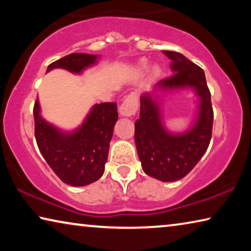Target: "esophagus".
<instances>
[{
    "label": "esophagus",
    "mask_w": 251,
    "mask_h": 251,
    "mask_svg": "<svg viewBox=\"0 0 251 251\" xmlns=\"http://www.w3.org/2000/svg\"><path fill=\"white\" fill-rule=\"evenodd\" d=\"M138 108V100L137 95L135 93H130L128 96L123 101V104L120 107V113L122 116L124 117H130L131 115H135Z\"/></svg>",
    "instance_id": "esophagus-1"
}]
</instances>
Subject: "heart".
<instances>
[{
    "instance_id": "b5f03b06",
    "label": "heart",
    "mask_w": 251,
    "mask_h": 251,
    "mask_svg": "<svg viewBox=\"0 0 251 251\" xmlns=\"http://www.w3.org/2000/svg\"><path fill=\"white\" fill-rule=\"evenodd\" d=\"M147 66H148L147 59L143 58V59H141V61L138 62L137 69H138L139 71H144V70L147 69ZM160 75H161V67H160V65H158V64H154V65H152V66L151 67V70H150V77H151V79H156V78H158Z\"/></svg>"
}]
</instances>
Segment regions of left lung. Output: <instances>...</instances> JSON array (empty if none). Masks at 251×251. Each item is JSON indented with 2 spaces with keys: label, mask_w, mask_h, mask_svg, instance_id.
Returning a JSON list of instances; mask_svg holds the SVG:
<instances>
[{
  "label": "left lung",
  "mask_w": 251,
  "mask_h": 251,
  "mask_svg": "<svg viewBox=\"0 0 251 251\" xmlns=\"http://www.w3.org/2000/svg\"><path fill=\"white\" fill-rule=\"evenodd\" d=\"M171 59L173 75L159 80L141 96V113L135 122V144L143 171L168 182L181 179L196 166L211 139L214 113L203 71L180 53L163 50ZM190 88L198 96L195 121L182 133L169 132L163 124L161 94Z\"/></svg>",
  "instance_id": "8db88e82"
}]
</instances>
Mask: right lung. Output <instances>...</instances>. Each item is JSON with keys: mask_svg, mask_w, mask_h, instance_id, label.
I'll return each instance as SVG.
<instances>
[{"mask_svg": "<svg viewBox=\"0 0 251 251\" xmlns=\"http://www.w3.org/2000/svg\"><path fill=\"white\" fill-rule=\"evenodd\" d=\"M100 55L73 53L50 64L46 73L63 69L82 74L99 62ZM35 138L46 163L59 179L71 186H86L103 176L109 143L118 120L116 103L93 105L82 125L67 131L46 122L39 99L34 105Z\"/></svg>", "mask_w": 251, "mask_h": 251, "instance_id": "add662e5", "label": "right lung"}]
</instances>
